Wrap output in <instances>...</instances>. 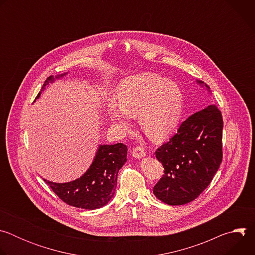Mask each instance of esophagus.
Returning a JSON list of instances; mask_svg holds the SVG:
<instances>
[{"label":"esophagus","mask_w":255,"mask_h":255,"mask_svg":"<svg viewBox=\"0 0 255 255\" xmlns=\"http://www.w3.org/2000/svg\"><path fill=\"white\" fill-rule=\"evenodd\" d=\"M131 153H132V156H133L134 158H137V159H140V158L144 157L145 154H146V153H145L144 149H143L142 147H140V146L134 147L133 150L131 151Z\"/></svg>","instance_id":"obj_1"}]
</instances>
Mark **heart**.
I'll use <instances>...</instances> for the list:
<instances>
[{
    "label": "heart",
    "mask_w": 255,
    "mask_h": 255,
    "mask_svg": "<svg viewBox=\"0 0 255 255\" xmlns=\"http://www.w3.org/2000/svg\"><path fill=\"white\" fill-rule=\"evenodd\" d=\"M118 103L109 99L106 110L111 123L122 131L137 117L142 131L154 142L169 138L177 129L184 110V93L171 80L156 72H142L123 80L117 89Z\"/></svg>",
    "instance_id": "1"
}]
</instances>
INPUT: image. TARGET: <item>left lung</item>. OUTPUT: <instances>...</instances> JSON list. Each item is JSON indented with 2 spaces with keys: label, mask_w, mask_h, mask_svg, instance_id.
I'll list each match as a JSON object with an SVG mask.
<instances>
[{
  "label": "left lung",
  "mask_w": 255,
  "mask_h": 255,
  "mask_svg": "<svg viewBox=\"0 0 255 255\" xmlns=\"http://www.w3.org/2000/svg\"><path fill=\"white\" fill-rule=\"evenodd\" d=\"M211 95L202 81H196ZM222 114L215 105L194 113L180 124L155 156L164 174L154 186L155 197L170 206L185 205L210 185L222 162Z\"/></svg>",
  "instance_id": "8db88e82"
}]
</instances>
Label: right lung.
I'll list each match as a JSON object with an SVG mask.
<instances>
[{
    "instance_id": "obj_1",
    "label": "right lung",
    "mask_w": 255,
    "mask_h": 255,
    "mask_svg": "<svg viewBox=\"0 0 255 255\" xmlns=\"http://www.w3.org/2000/svg\"><path fill=\"white\" fill-rule=\"evenodd\" d=\"M67 74L50 76L36 99H39L46 87ZM127 146L123 143L100 144L93 162L81 177L68 183H53L47 179L44 181L64 203L70 206L86 210L100 209L115 195L118 172L127 161Z\"/></svg>"
}]
</instances>
